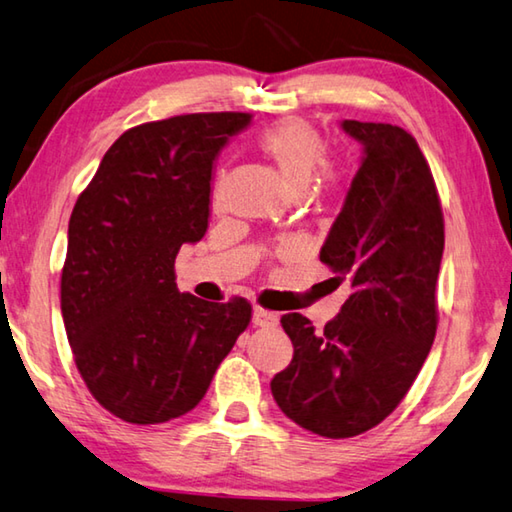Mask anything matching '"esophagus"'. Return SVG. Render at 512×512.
<instances>
[{
	"label": "esophagus",
	"mask_w": 512,
	"mask_h": 512,
	"mask_svg": "<svg viewBox=\"0 0 512 512\" xmlns=\"http://www.w3.org/2000/svg\"><path fill=\"white\" fill-rule=\"evenodd\" d=\"M251 320H254L256 326H274L276 322H279V317H276V313H272V311H265V308L256 306L254 317H251Z\"/></svg>",
	"instance_id": "esophagus-1"
}]
</instances>
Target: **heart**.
<instances>
[{
  "label": "heart",
  "mask_w": 512,
  "mask_h": 512,
  "mask_svg": "<svg viewBox=\"0 0 512 512\" xmlns=\"http://www.w3.org/2000/svg\"><path fill=\"white\" fill-rule=\"evenodd\" d=\"M256 149L279 170L283 181L295 192H301L313 181V174L326 158V140L320 129L301 117H288L263 129L256 138ZM322 181L326 186H338L342 174L333 167H324ZM211 204L213 208L222 204V179L213 183Z\"/></svg>",
  "instance_id": "b5f03b06"
}]
</instances>
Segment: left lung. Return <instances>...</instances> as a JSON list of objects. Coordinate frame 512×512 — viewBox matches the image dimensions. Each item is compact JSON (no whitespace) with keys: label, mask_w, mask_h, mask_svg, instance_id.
<instances>
[{"label":"left lung","mask_w":512,"mask_h":512,"mask_svg":"<svg viewBox=\"0 0 512 512\" xmlns=\"http://www.w3.org/2000/svg\"><path fill=\"white\" fill-rule=\"evenodd\" d=\"M363 161L320 261L349 279L338 317L315 331L281 317L295 356L272 379L276 404L301 429L354 438L381 424L420 374L438 329L445 217L431 167L406 129L342 122Z\"/></svg>","instance_id":"1"}]
</instances>
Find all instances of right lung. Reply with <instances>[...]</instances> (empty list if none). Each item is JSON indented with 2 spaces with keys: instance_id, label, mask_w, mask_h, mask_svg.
<instances>
[{
  "instance_id": "obj_1",
  "label": "right lung",
  "mask_w": 512,
  "mask_h": 512,
  "mask_svg": "<svg viewBox=\"0 0 512 512\" xmlns=\"http://www.w3.org/2000/svg\"><path fill=\"white\" fill-rule=\"evenodd\" d=\"M249 113L138 124L104 154L67 226L61 311L90 395L131 424H163L206 395L251 304L179 292L181 245L204 238L213 161Z\"/></svg>"
}]
</instances>
